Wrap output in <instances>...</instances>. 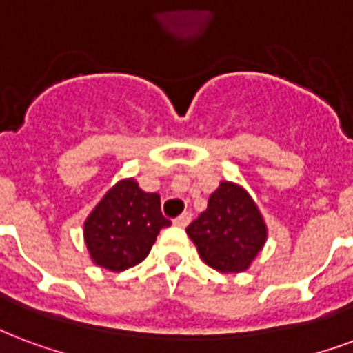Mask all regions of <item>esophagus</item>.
I'll return each instance as SVG.
<instances>
[{
	"label": "esophagus",
	"instance_id": "1",
	"mask_svg": "<svg viewBox=\"0 0 353 353\" xmlns=\"http://www.w3.org/2000/svg\"><path fill=\"white\" fill-rule=\"evenodd\" d=\"M190 219H192V215H190L189 211H185V213H181L177 219H174V224L179 226V228H185V226L190 223Z\"/></svg>",
	"mask_w": 353,
	"mask_h": 353
}]
</instances>
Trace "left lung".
Listing matches in <instances>:
<instances>
[{"mask_svg": "<svg viewBox=\"0 0 353 353\" xmlns=\"http://www.w3.org/2000/svg\"><path fill=\"white\" fill-rule=\"evenodd\" d=\"M202 260L221 273H241L268 239V228L249 192L223 181L210 196L208 210L187 226Z\"/></svg>", "mask_w": 353, "mask_h": 353, "instance_id": "obj_1", "label": "left lung"}]
</instances>
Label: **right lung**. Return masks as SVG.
Masks as SVG:
<instances>
[{
    "mask_svg": "<svg viewBox=\"0 0 353 353\" xmlns=\"http://www.w3.org/2000/svg\"><path fill=\"white\" fill-rule=\"evenodd\" d=\"M170 224L157 192H143L134 179H121L85 219L83 239L97 265L125 271L150 254L159 232Z\"/></svg>",
    "mask_w": 353,
    "mask_h": 353,
    "instance_id": "add662e5",
    "label": "right lung"
}]
</instances>
